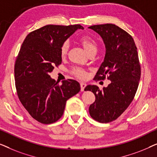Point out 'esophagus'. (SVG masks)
<instances>
[{
  "label": "esophagus",
  "instance_id": "obj_1",
  "mask_svg": "<svg viewBox=\"0 0 157 157\" xmlns=\"http://www.w3.org/2000/svg\"><path fill=\"white\" fill-rule=\"evenodd\" d=\"M80 85H81V91H84V89L86 88V84L85 83L81 82L80 83Z\"/></svg>",
  "mask_w": 157,
  "mask_h": 157
}]
</instances>
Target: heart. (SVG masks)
Returning <instances> with one entry per match:
<instances>
[{
    "label": "heart",
    "instance_id": "heart-1",
    "mask_svg": "<svg viewBox=\"0 0 157 157\" xmlns=\"http://www.w3.org/2000/svg\"><path fill=\"white\" fill-rule=\"evenodd\" d=\"M80 42L82 44V46L84 48L85 51H86V53L89 54L91 51L97 50V44L95 40H94V38L88 36H83L81 38ZM68 48H69V43L68 41H65L62 44L61 47V56L62 57L65 56L66 53L68 52ZM73 74H74L76 77H78L79 78H84L86 74L85 71L80 68H75L73 70Z\"/></svg>",
    "mask_w": 157,
    "mask_h": 157
}]
</instances>
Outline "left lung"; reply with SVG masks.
I'll return each instance as SVG.
<instances>
[{
    "instance_id": "1",
    "label": "left lung",
    "mask_w": 157,
    "mask_h": 157,
    "mask_svg": "<svg viewBox=\"0 0 157 157\" xmlns=\"http://www.w3.org/2000/svg\"><path fill=\"white\" fill-rule=\"evenodd\" d=\"M104 40L106 53L95 79L111 83L100 90L89 85L96 100L89 106V113L100 123H109L119 117L134 99L141 78V66L134 40L127 32L111 23L91 25Z\"/></svg>"
}]
</instances>
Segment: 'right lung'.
Listing matches in <instances>:
<instances>
[{
	"label": "right lung",
	"mask_w": 157,
	"mask_h": 157,
	"mask_svg": "<svg viewBox=\"0 0 157 157\" xmlns=\"http://www.w3.org/2000/svg\"><path fill=\"white\" fill-rule=\"evenodd\" d=\"M81 25H47L25 38L15 63L14 75L18 98L36 121L48 124L63 115L66 101L78 94L80 84L73 79L59 81L49 74L61 63L62 44Z\"/></svg>",
	"instance_id": "1"
}]
</instances>
